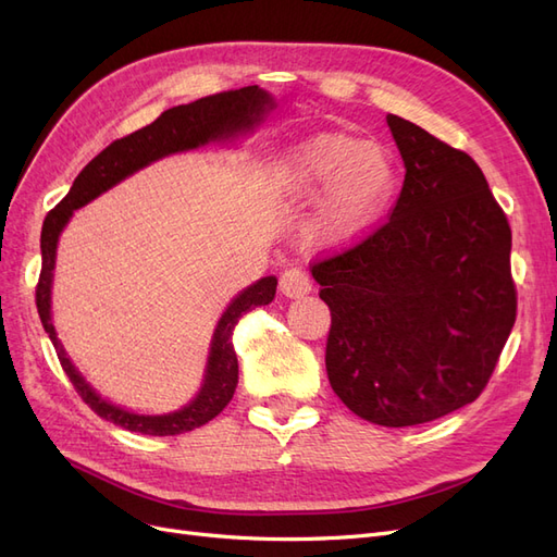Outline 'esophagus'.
<instances>
[{
    "mask_svg": "<svg viewBox=\"0 0 557 557\" xmlns=\"http://www.w3.org/2000/svg\"><path fill=\"white\" fill-rule=\"evenodd\" d=\"M311 278L301 272V269H285V272L281 274V281H278V290L285 295V297H301V295H309L311 293Z\"/></svg>",
    "mask_w": 557,
    "mask_h": 557,
    "instance_id": "obj_1",
    "label": "esophagus"
}]
</instances>
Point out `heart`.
I'll return each instance as SVG.
<instances>
[{
  "label": "heart",
  "mask_w": 557,
  "mask_h": 557,
  "mask_svg": "<svg viewBox=\"0 0 557 557\" xmlns=\"http://www.w3.org/2000/svg\"><path fill=\"white\" fill-rule=\"evenodd\" d=\"M391 150L344 132H323L285 148L269 172L276 197L315 201L309 232L323 248H346L364 239L397 190Z\"/></svg>",
  "instance_id": "heart-1"
}]
</instances>
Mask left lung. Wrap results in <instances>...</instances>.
<instances>
[{"mask_svg":"<svg viewBox=\"0 0 557 557\" xmlns=\"http://www.w3.org/2000/svg\"><path fill=\"white\" fill-rule=\"evenodd\" d=\"M391 221L313 264L332 313L325 367L346 407L383 428L474 401L516 323L511 227L479 164L399 115Z\"/></svg>","mask_w":557,"mask_h":557,"instance_id":"1","label":"left lung"}]
</instances>
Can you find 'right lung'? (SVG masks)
Instances as JSON below:
<instances>
[{
    "label": "right lung",
    "instance_id": "add662e5",
    "mask_svg": "<svg viewBox=\"0 0 557 557\" xmlns=\"http://www.w3.org/2000/svg\"><path fill=\"white\" fill-rule=\"evenodd\" d=\"M274 107V97L267 90L260 86H248L201 97L197 102L164 111L158 121L129 134V137L113 141L95 160L83 166V172L76 176L66 197L46 215L41 227V276L37 285V309L41 325L48 339L53 342L64 374L74 383L76 393L99 418L109 420V423L121 425L129 432L153 436H174L207 425L211 418L227 407L234 387L239 383V362L232 346L234 325L239 323V318L246 311L269 305L276 295L278 281L276 276H262L230 301L211 336L205 379H201L197 395L185 407L158 416L134 413L99 395L86 381V376L78 372L72 358L66 356L62 342L58 339L53 311H50V293H53L55 258L62 230L72 221L76 209L90 205L92 199L104 195L127 176L137 174L144 166L176 153L205 148L209 144H234L246 137V134H252V129L264 121L267 113Z\"/></svg>",
    "mask_w": 557,
    "mask_h": 557
}]
</instances>
